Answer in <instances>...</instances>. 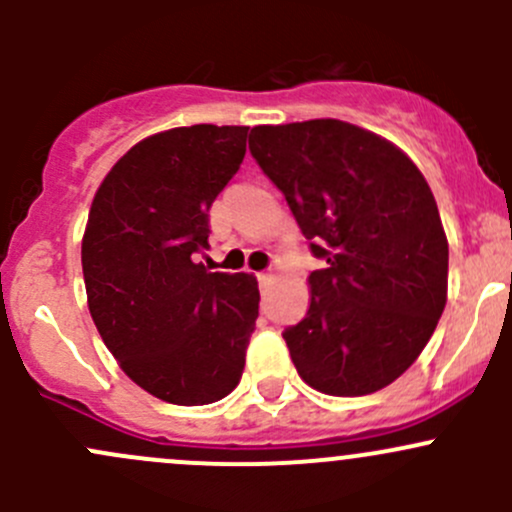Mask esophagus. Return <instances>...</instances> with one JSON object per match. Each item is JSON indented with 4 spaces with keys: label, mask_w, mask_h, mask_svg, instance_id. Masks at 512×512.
Returning <instances> with one entry per match:
<instances>
[{
    "label": "esophagus",
    "mask_w": 512,
    "mask_h": 512,
    "mask_svg": "<svg viewBox=\"0 0 512 512\" xmlns=\"http://www.w3.org/2000/svg\"><path fill=\"white\" fill-rule=\"evenodd\" d=\"M272 280H275V275H272V272H257V282H260V285H270Z\"/></svg>",
    "instance_id": "34e87169"
}]
</instances>
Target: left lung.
Here are the masks:
<instances>
[{"label": "left lung", "mask_w": 512, "mask_h": 512, "mask_svg": "<svg viewBox=\"0 0 512 512\" xmlns=\"http://www.w3.org/2000/svg\"><path fill=\"white\" fill-rule=\"evenodd\" d=\"M250 153L285 193L312 252L309 309L285 329L304 384L364 396L399 379L448 297V240L416 163L386 138L337 121L255 126Z\"/></svg>", "instance_id": "left-lung-1"}]
</instances>
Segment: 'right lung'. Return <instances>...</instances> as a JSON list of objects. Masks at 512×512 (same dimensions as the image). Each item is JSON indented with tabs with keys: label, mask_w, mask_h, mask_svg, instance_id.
<instances>
[{
	"label": "right lung",
	"mask_w": 512,
	"mask_h": 512,
	"mask_svg": "<svg viewBox=\"0 0 512 512\" xmlns=\"http://www.w3.org/2000/svg\"><path fill=\"white\" fill-rule=\"evenodd\" d=\"M247 126L170 128L123 153L89 210L81 267L108 352L143 391L178 406L240 384L257 277L210 272L208 210L245 158Z\"/></svg>",
	"instance_id": "right-lung-1"
}]
</instances>
